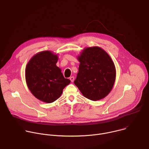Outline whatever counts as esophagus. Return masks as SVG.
I'll return each instance as SVG.
<instances>
[{
	"label": "esophagus",
	"instance_id": "34e87169",
	"mask_svg": "<svg viewBox=\"0 0 149 149\" xmlns=\"http://www.w3.org/2000/svg\"><path fill=\"white\" fill-rule=\"evenodd\" d=\"M74 78L73 76H72V77H70V81H71L72 82H73V81H74Z\"/></svg>",
	"mask_w": 149,
	"mask_h": 149
}]
</instances>
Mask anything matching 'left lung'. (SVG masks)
<instances>
[{
	"label": "left lung",
	"mask_w": 149,
	"mask_h": 149,
	"mask_svg": "<svg viewBox=\"0 0 149 149\" xmlns=\"http://www.w3.org/2000/svg\"><path fill=\"white\" fill-rule=\"evenodd\" d=\"M80 62L74 84L88 99H103L110 92L116 79V68L110 56L102 48H85L77 57Z\"/></svg>",
	"instance_id": "1"
}]
</instances>
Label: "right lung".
<instances>
[{"label": "right lung", "instance_id": "obj_1", "mask_svg": "<svg viewBox=\"0 0 149 149\" xmlns=\"http://www.w3.org/2000/svg\"><path fill=\"white\" fill-rule=\"evenodd\" d=\"M57 54L43 51L33 56L26 65L25 77L27 87L38 99L47 103L60 97L63 88L70 83L56 66Z\"/></svg>", "mask_w": 149, "mask_h": 149}]
</instances>
